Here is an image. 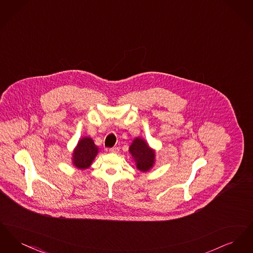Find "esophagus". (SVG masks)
I'll list each match as a JSON object with an SVG mask.
<instances>
[{
	"label": "esophagus",
	"mask_w": 253,
	"mask_h": 253,
	"mask_svg": "<svg viewBox=\"0 0 253 253\" xmlns=\"http://www.w3.org/2000/svg\"><path fill=\"white\" fill-rule=\"evenodd\" d=\"M110 152L113 153V154H119L120 149H119L118 147H114V148H111V149H110Z\"/></svg>",
	"instance_id": "obj_1"
}]
</instances>
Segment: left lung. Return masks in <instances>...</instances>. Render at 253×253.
Masks as SVG:
<instances>
[{
  "label": "left lung",
  "instance_id": "obj_1",
  "mask_svg": "<svg viewBox=\"0 0 253 253\" xmlns=\"http://www.w3.org/2000/svg\"><path fill=\"white\" fill-rule=\"evenodd\" d=\"M129 153L132 156L136 169L142 172L151 170L156 165V150L150 147L142 137L136 136L133 138L129 147Z\"/></svg>",
  "mask_w": 253,
  "mask_h": 253
}]
</instances>
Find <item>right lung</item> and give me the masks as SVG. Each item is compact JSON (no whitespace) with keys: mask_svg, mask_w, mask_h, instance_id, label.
Returning <instances> with one entry per match:
<instances>
[{"mask_svg":"<svg viewBox=\"0 0 253 253\" xmlns=\"http://www.w3.org/2000/svg\"><path fill=\"white\" fill-rule=\"evenodd\" d=\"M98 154V147L90 136H84L80 138L78 144L73 150V166L79 169H88L95 160Z\"/></svg>","mask_w":253,"mask_h":253,"instance_id":"obj_1","label":"right lung"}]
</instances>
